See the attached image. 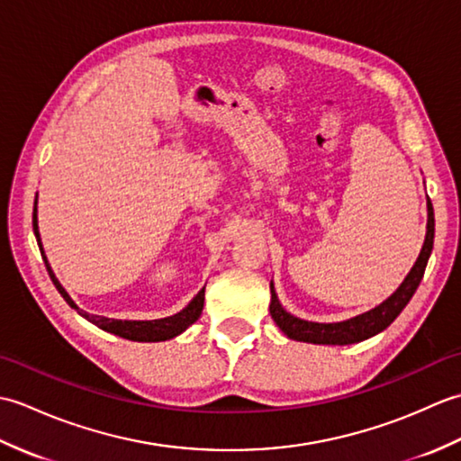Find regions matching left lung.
<instances>
[{
  "instance_id": "1",
  "label": "left lung",
  "mask_w": 461,
  "mask_h": 461,
  "mask_svg": "<svg viewBox=\"0 0 461 461\" xmlns=\"http://www.w3.org/2000/svg\"><path fill=\"white\" fill-rule=\"evenodd\" d=\"M432 248H434V208H432V202L428 200V225H426V240H424L422 251H420L414 267L410 269L406 279L402 281V285H400L386 301H382L378 307L340 322L303 321L283 309V305L277 299L276 287H273L271 283L269 285L271 287V303H269L271 317L277 322V327L293 340L312 342V345H352V342L366 340L384 330L390 322L402 312V309L408 305V301L412 299L420 281L424 277Z\"/></svg>"
}]
</instances>
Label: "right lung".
<instances>
[{
	"mask_svg": "<svg viewBox=\"0 0 461 461\" xmlns=\"http://www.w3.org/2000/svg\"><path fill=\"white\" fill-rule=\"evenodd\" d=\"M33 231H35V238L39 243V249H41V256L43 261L47 266L49 271V277H51L53 285L57 287V291L61 293V297L71 305L79 315H83L86 321H91L93 325H96L99 329L106 330V332H113L116 337H122V339H129V340H139V342H160V340H168L178 337L180 332H184L188 329L192 322H195L202 315V309H203V293L205 287L195 295L190 303L188 307H184L180 312H176L172 317H164V319H154V321H121V319H106V317H99V315H89V312L81 311L79 307L75 305V301L68 297V293L63 289L61 283L55 277V273L49 266V261L45 258V251L41 246V238H39V228H37V195H35V208H33Z\"/></svg>",
	"mask_w": 461,
	"mask_h": 461,
	"instance_id": "right-lung-1",
	"label": "right lung"
}]
</instances>
